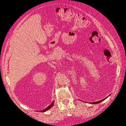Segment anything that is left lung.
Returning a JSON list of instances; mask_svg holds the SVG:
<instances>
[{"label": "left lung", "instance_id": "1", "mask_svg": "<svg viewBox=\"0 0 126 126\" xmlns=\"http://www.w3.org/2000/svg\"><path fill=\"white\" fill-rule=\"evenodd\" d=\"M106 98H105V99H102V100H100V101H96V102H92V103H91V104H98V103H99V102H101L102 101H104Z\"/></svg>", "mask_w": 126, "mask_h": 126}]
</instances>
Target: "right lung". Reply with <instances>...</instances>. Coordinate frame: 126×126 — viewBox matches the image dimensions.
Segmentation results:
<instances>
[{"label": "right lung", "instance_id": "right-lung-1", "mask_svg": "<svg viewBox=\"0 0 126 126\" xmlns=\"http://www.w3.org/2000/svg\"><path fill=\"white\" fill-rule=\"evenodd\" d=\"M54 102H52V104H50V105H49V106H48L46 108H45V109H44L43 110H42V111H40V112H45V111H46L47 110H49V109H50V108H51V107H52L53 106V105H54Z\"/></svg>", "mask_w": 126, "mask_h": 126}]
</instances>
